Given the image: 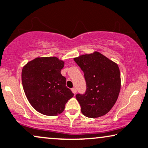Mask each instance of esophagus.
I'll list each match as a JSON object with an SVG mask.
<instances>
[{
  "instance_id": "34e87169",
  "label": "esophagus",
  "mask_w": 148,
  "mask_h": 148,
  "mask_svg": "<svg viewBox=\"0 0 148 148\" xmlns=\"http://www.w3.org/2000/svg\"><path fill=\"white\" fill-rule=\"evenodd\" d=\"M72 91L73 93H74V94H75V93H76V89H75V88H72Z\"/></svg>"
}]
</instances>
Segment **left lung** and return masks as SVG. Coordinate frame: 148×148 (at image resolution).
Returning <instances> with one entry per match:
<instances>
[{"label": "left lung", "mask_w": 148, "mask_h": 148, "mask_svg": "<svg viewBox=\"0 0 148 148\" xmlns=\"http://www.w3.org/2000/svg\"><path fill=\"white\" fill-rule=\"evenodd\" d=\"M74 60L83 71L87 85L84 94L76 95L84 115L96 118L106 115L115 104L121 88L118 65L98 52Z\"/></svg>", "instance_id": "left-lung-1"}]
</instances>
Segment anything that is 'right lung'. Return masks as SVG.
I'll return each instance as SVG.
<instances>
[{
	"label": "right lung",
	"mask_w": 148,
	"mask_h": 148,
	"mask_svg": "<svg viewBox=\"0 0 148 148\" xmlns=\"http://www.w3.org/2000/svg\"><path fill=\"white\" fill-rule=\"evenodd\" d=\"M64 61L57 57H37L22 70V82L26 96L39 113L55 116L64 111L65 104L74 93L65 86L61 74Z\"/></svg>",
	"instance_id": "add662e5"
}]
</instances>
